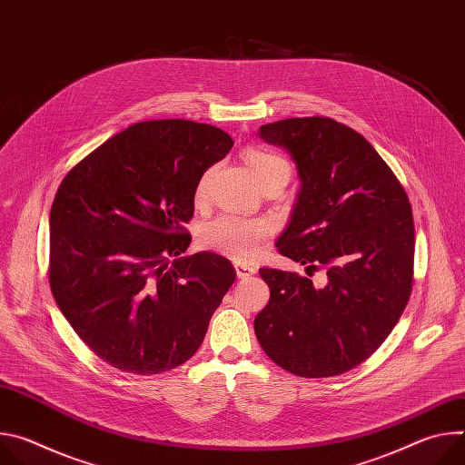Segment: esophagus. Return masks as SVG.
<instances>
[{
	"mask_svg": "<svg viewBox=\"0 0 465 465\" xmlns=\"http://www.w3.org/2000/svg\"><path fill=\"white\" fill-rule=\"evenodd\" d=\"M235 272L239 278H250L257 272V269L250 267V264H244V262H235Z\"/></svg>",
	"mask_w": 465,
	"mask_h": 465,
	"instance_id": "esophagus-1",
	"label": "esophagus"
}]
</instances>
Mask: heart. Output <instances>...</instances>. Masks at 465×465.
Instances as JSON below:
<instances>
[{
	"label": "heart",
	"mask_w": 465,
	"mask_h": 465,
	"mask_svg": "<svg viewBox=\"0 0 465 465\" xmlns=\"http://www.w3.org/2000/svg\"><path fill=\"white\" fill-rule=\"evenodd\" d=\"M246 162L261 185L276 178L289 180L291 176L289 162L283 156L269 151L248 149ZM212 178H213V167L204 171L201 178H198L194 187L196 203H204L208 198ZM269 232L271 228L264 221L244 219L233 213H223L201 226L196 241L204 250H212L230 259H235L239 262H246L257 255Z\"/></svg>",
	"instance_id": "1"
}]
</instances>
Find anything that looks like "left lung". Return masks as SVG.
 I'll return each mask as SVG.
<instances>
[{
    "mask_svg": "<svg viewBox=\"0 0 465 465\" xmlns=\"http://www.w3.org/2000/svg\"><path fill=\"white\" fill-rule=\"evenodd\" d=\"M259 136L291 153L302 180L276 246L326 280L314 288L296 272L259 269L271 300L253 320L255 337L294 375H341L386 341L409 303L412 206L370 142L335 119H283L262 124Z\"/></svg>",
    "mask_w": 465,
    "mask_h": 465,
    "instance_id": "obj_1",
    "label": "left lung"
}]
</instances>
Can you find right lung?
Wrapping results in <instances>:
<instances>
[{
  "label": "right lung",
  "instance_id": "add662e5",
  "mask_svg": "<svg viewBox=\"0 0 465 465\" xmlns=\"http://www.w3.org/2000/svg\"><path fill=\"white\" fill-rule=\"evenodd\" d=\"M233 147L185 119L130 124L58 185L49 285L79 339L106 364L156 375L189 361L235 282L213 252L183 255L201 174Z\"/></svg>",
  "mask_w": 465,
  "mask_h": 465
}]
</instances>
